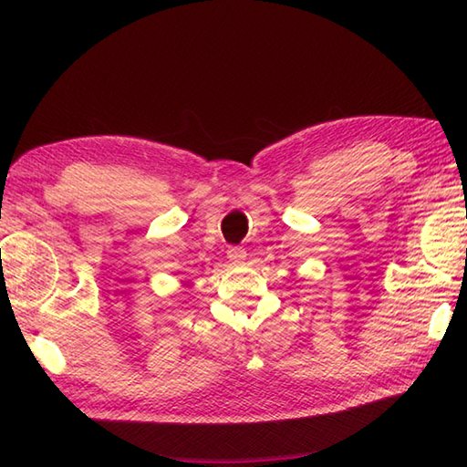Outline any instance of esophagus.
<instances>
[{
	"instance_id": "34e87169",
	"label": "esophagus",
	"mask_w": 467,
	"mask_h": 467,
	"mask_svg": "<svg viewBox=\"0 0 467 467\" xmlns=\"http://www.w3.org/2000/svg\"><path fill=\"white\" fill-rule=\"evenodd\" d=\"M226 256H228V261H231V263L239 265V263H243L246 259V251L243 249V246H228Z\"/></svg>"
}]
</instances>
